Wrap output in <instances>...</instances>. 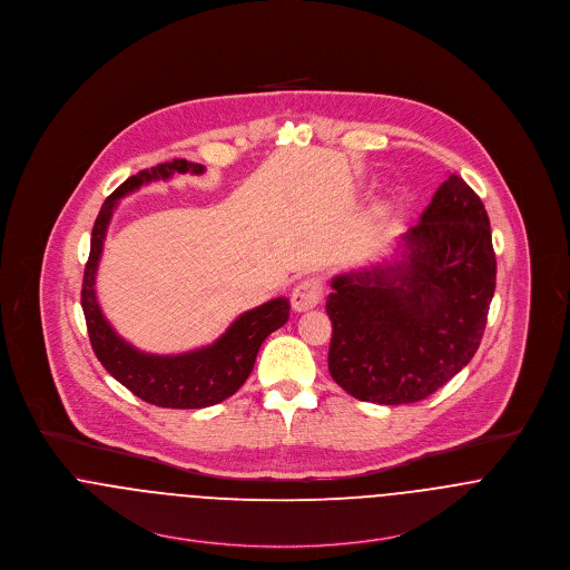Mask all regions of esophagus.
<instances>
[{
    "label": "esophagus",
    "mask_w": 570,
    "mask_h": 570,
    "mask_svg": "<svg viewBox=\"0 0 570 570\" xmlns=\"http://www.w3.org/2000/svg\"><path fill=\"white\" fill-rule=\"evenodd\" d=\"M324 296V283L320 276L303 278L292 292V307L296 311L313 309Z\"/></svg>",
    "instance_id": "34e87169"
}]
</instances>
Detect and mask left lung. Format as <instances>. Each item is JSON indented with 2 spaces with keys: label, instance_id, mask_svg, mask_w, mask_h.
Listing matches in <instances>:
<instances>
[{
  "label": "left lung",
  "instance_id": "obj_1",
  "mask_svg": "<svg viewBox=\"0 0 570 570\" xmlns=\"http://www.w3.org/2000/svg\"><path fill=\"white\" fill-rule=\"evenodd\" d=\"M401 259L331 281L328 372L351 396L417 403L474 357L497 287L481 198L451 174L403 237Z\"/></svg>",
  "mask_w": 570,
  "mask_h": 570
}]
</instances>
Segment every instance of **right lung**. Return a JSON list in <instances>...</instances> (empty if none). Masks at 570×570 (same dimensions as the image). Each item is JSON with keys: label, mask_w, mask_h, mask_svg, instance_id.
I'll return each instance as SVG.
<instances>
[{"label": "right lung", "mask_w": 570, "mask_h": 570, "mask_svg": "<svg viewBox=\"0 0 570 570\" xmlns=\"http://www.w3.org/2000/svg\"><path fill=\"white\" fill-rule=\"evenodd\" d=\"M187 171L203 174L205 165L189 163L185 158L160 163L130 176L104 200L94 224L91 253L82 281V311L96 357L108 374L135 396L167 410H200L233 396L250 376L265 337L281 328L289 317L287 298L267 301L261 307L242 313L213 344L180 355H153L137 351L108 324L96 294V274L102 257L106 228L117 200L137 191L141 185L167 180L174 174Z\"/></svg>", "instance_id": "add662e5"}]
</instances>
